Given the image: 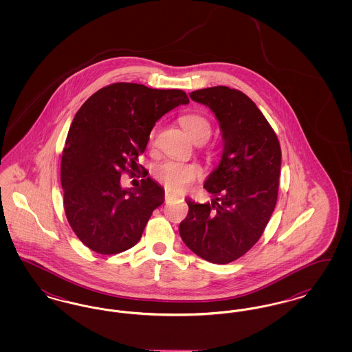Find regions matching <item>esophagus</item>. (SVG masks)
Here are the masks:
<instances>
[{
    "instance_id": "obj_1",
    "label": "esophagus",
    "mask_w": 352,
    "mask_h": 352,
    "mask_svg": "<svg viewBox=\"0 0 352 352\" xmlns=\"http://www.w3.org/2000/svg\"><path fill=\"white\" fill-rule=\"evenodd\" d=\"M174 199H177V197H175L174 194H171V192H168V191L165 192V201H166V203H168V201H174Z\"/></svg>"
}]
</instances>
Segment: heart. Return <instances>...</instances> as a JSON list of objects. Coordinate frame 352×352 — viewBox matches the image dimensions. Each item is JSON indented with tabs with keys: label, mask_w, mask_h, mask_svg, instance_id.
<instances>
[{
	"label": "heart",
	"mask_w": 352,
	"mask_h": 352,
	"mask_svg": "<svg viewBox=\"0 0 352 352\" xmlns=\"http://www.w3.org/2000/svg\"><path fill=\"white\" fill-rule=\"evenodd\" d=\"M186 133L190 138L199 144L204 142L211 133L210 120L201 113H187L179 118ZM155 132L151 133V144L154 141ZM201 175V168L197 164L191 162H179L174 160H166L157 164L153 168V177L157 182L164 184L170 191L182 192L195 182Z\"/></svg>",
	"instance_id": "obj_1"
}]
</instances>
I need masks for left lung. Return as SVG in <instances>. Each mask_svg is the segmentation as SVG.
<instances>
[{
	"instance_id": "left-lung-1",
	"label": "left lung",
	"mask_w": 352,
	"mask_h": 352,
	"mask_svg": "<svg viewBox=\"0 0 352 352\" xmlns=\"http://www.w3.org/2000/svg\"><path fill=\"white\" fill-rule=\"evenodd\" d=\"M215 113L224 138L218 168L204 188L214 201L187 199L184 244L203 260L228 264L258 241L277 203L281 146L268 120L241 91L226 85L190 94Z\"/></svg>"
}]
</instances>
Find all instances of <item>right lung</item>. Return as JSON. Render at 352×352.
I'll list each match as a JSON object with an SVG mask.
<instances>
[{
  "mask_svg": "<svg viewBox=\"0 0 352 352\" xmlns=\"http://www.w3.org/2000/svg\"><path fill=\"white\" fill-rule=\"evenodd\" d=\"M188 101L182 89L121 82L102 87L76 112L62 153L60 182L68 223L91 251L118 254L140 241L165 190L146 171L141 184L122 190L121 175L135 174L155 122Z\"/></svg>",
  "mask_w": 352,
  "mask_h": 352,
  "instance_id": "1",
  "label": "right lung"
}]
</instances>
